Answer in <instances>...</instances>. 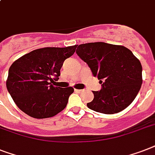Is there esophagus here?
<instances>
[{"label": "esophagus", "mask_w": 155, "mask_h": 155, "mask_svg": "<svg viewBox=\"0 0 155 155\" xmlns=\"http://www.w3.org/2000/svg\"><path fill=\"white\" fill-rule=\"evenodd\" d=\"M75 91L78 93H81L82 91H84V90L83 89H75Z\"/></svg>", "instance_id": "esophagus-1"}]
</instances>
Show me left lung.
Wrapping results in <instances>:
<instances>
[{"label": "left lung", "instance_id": "1", "mask_svg": "<svg viewBox=\"0 0 155 155\" xmlns=\"http://www.w3.org/2000/svg\"><path fill=\"white\" fill-rule=\"evenodd\" d=\"M76 54L87 63L101 84L87 106L96 112L114 114L134 101L143 83L142 65L132 51L121 45L95 42L76 45Z\"/></svg>", "mask_w": 155, "mask_h": 155}]
</instances>
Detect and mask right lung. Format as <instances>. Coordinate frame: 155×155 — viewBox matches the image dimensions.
Returning a JSON list of instances; mask_svg holds the SVG:
<instances>
[{
	"mask_svg": "<svg viewBox=\"0 0 155 155\" xmlns=\"http://www.w3.org/2000/svg\"><path fill=\"white\" fill-rule=\"evenodd\" d=\"M75 48L76 45L36 49L11 65L6 87L23 112L36 119H45L64 109L74 89L62 88L55 84L64 60L73 55Z\"/></svg>",
	"mask_w": 155,
	"mask_h": 155,
	"instance_id": "obj_1",
	"label": "right lung"
}]
</instances>
